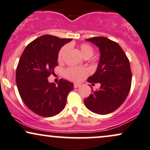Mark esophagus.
Masks as SVG:
<instances>
[{
  "mask_svg": "<svg viewBox=\"0 0 150 150\" xmlns=\"http://www.w3.org/2000/svg\"><path fill=\"white\" fill-rule=\"evenodd\" d=\"M80 85H79V84H77V83H75L74 84V88H77V87H80Z\"/></svg>",
  "mask_w": 150,
  "mask_h": 150,
  "instance_id": "esophagus-1",
  "label": "esophagus"
}]
</instances>
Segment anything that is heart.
Instances as JSON below:
<instances>
[{
    "label": "heart",
    "mask_w": 150,
    "mask_h": 150,
    "mask_svg": "<svg viewBox=\"0 0 150 150\" xmlns=\"http://www.w3.org/2000/svg\"><path fill=\"white\" fill-rule=\"evenodd\" d=\"M80 49L82 56L86 58L91 57L93 55V53H94V49H93L92 46L90 44H86V43L81 44L80 46ZM68 50H69V45L63 46L60 49L58 54V61H61L63 60L65 53L68 52ZM88 73L89 70L87 68H78L71 67V68H67L65 70V77L71 80H78L82 76L87 75Z\"/></svg>",
    "instance_id": "obj_1"
}]
</instances>
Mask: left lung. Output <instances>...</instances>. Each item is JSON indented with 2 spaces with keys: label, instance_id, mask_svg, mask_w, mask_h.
<instances>
[{
  "label": "left lung",
  "instance_id": "obj_1",
  "mask_svg": "<svg viewBox=\"0 0 150 150\" xmlns=\"http://www.w3.org/2000/svg\"><path fill=\"white\" fill-rule=\"evenodd\" d=\"M98 46L100 59L97 71L87 82L100 83L98 90L84 101L86 107L97 114L105 115L116 110L124 102L131 87L132 73L130 62L121 47L104 37L86 39Z\"/></svg>",
  "mask_w": 150,
  "mask_h": 150
}]
</instances>
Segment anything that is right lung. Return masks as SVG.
Listing matches in <instances>:
<instances>
[{"instance_id":"1","label":"right lung","mask_w":150,"mask_h":150,"mask_svg":"<svg viewBox=\"0 0 150 150\" xmlns=\"http://www.w3.org/2000/svg\"><path fill=\"white\" fill-rule=\"evenodd\" d=\"M72 39L43 35L32 42L24 50L16 70L18 92L31 111L41 116L51 117L63 111L73 83L61 79L58 83L48 81L58 65L61 48Z\"/></svg>"}]
</instances>
